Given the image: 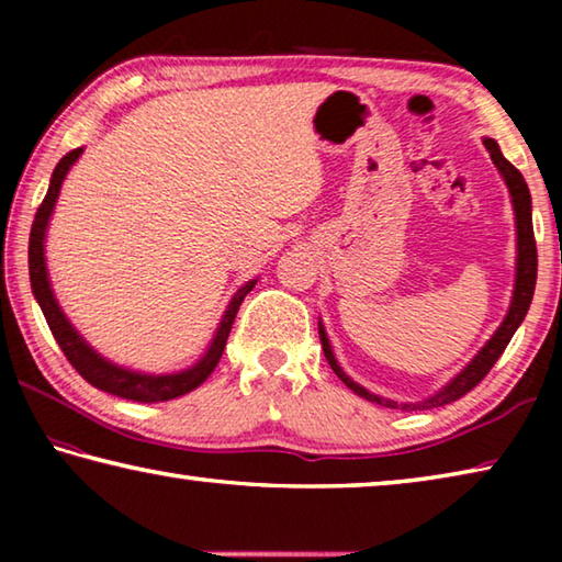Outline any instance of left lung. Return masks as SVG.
Returning a JSON list of instances; mask_svg holds the SVG:
<instances>
[{
  "label": "left lung",
  "mask_w": 562,
  "mask_h": 562,
  "mask_svg": "<svg viewBox=\"0 0 562 562\" xmlns=\"http://www.w3.org/2000/svg\"><path fill=\"white\" fill-rule=\"evenodd\" d=\"M483 146L488 148V154L493 158V164L501 170L503 180H506V186L510 190V198H513V211H516V231H518V268H516V290H513V302H510V310L506 319H503V325L498 327L496 335L488 339V345L483 347L475 359L471 361L469 367L463 369V372L453 379V382L443 389V392L434 394L426 398L422 404H396V402H389V398H382L376 394H369L367 389H361L359 384L351 382V379L341 372L335 355H331V347H329V339L325 335V327L319 325V339H322V349H325V357L329 361V367L335 369V374L345 382L351 392L357 396L367 398V402L379 404V406H389V408H398L402 406L404 412H422V408H434V406H443V404H451L456 398H461L471 392L475 384H481V379L486 376L493 364H496L498 357L506 351L510 337L516 335V329L520 327L522 317H526V312L530 307V300H532V292H536V278H538V250H536V235H532V215H530V190L526 186V180H522L520 170L508 164L506 158H503L498 144L493 138L483 140Z\"/></svg>",
  "instance_id": "8db88e82"
}]
</instances>
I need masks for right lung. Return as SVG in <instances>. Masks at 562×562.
<instances>
[{
  "label": "right lung",
  "instance_id": "right-lung-1",
  "mask_svg": "<svg viewBox=\"0 0 562 562\" xmlns=\"http://www.w3.org/2000/svg\"><path fill=\"white\" fill-rule=\"evenodd\" d=\"M79 156H81V148H74L59 160V164H56L49 190H46L42 205L36 207L32 233H30V280H32L34 297H36V302H40V307L46 317V325H49L56 345L61 347L64 357L69 359V364L83 379H87L91 386L101 389V392H109L113 396L128 398V402H140V404L168 402V398H176V396L193 392L195 386H201L205 379L211 376V372L217 367V361H221L237 310H240L245 294L255 288V282L258 280H250L235 292L231 307L225 310L221 327H217V331H215V339H213L211 349H207V355L198 361L195 367L186 369V372L166 374V376H148V374L128 372V369H121L116 364H111V361H106L103 357H99L97 351H93L87 341L79 337V331L69 325V319L64 317V312L59 310V304H56L54 294H52L49 278H46V265H44L46 223H49V215L54 211L56 195H59V188H61L66 170L74 166V160Z\"/></svg>",
  "mask_w": 562,
  "mask_h": 562
}]
</instances>
